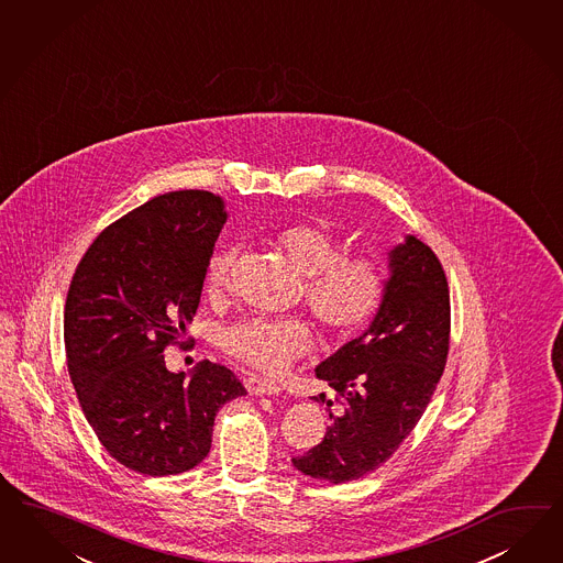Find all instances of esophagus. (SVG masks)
Listing matches in <instances>:
<instances>
[{
  "instance_id": "obj_1",
  "label": "esophagus",
  "mask_w": 563,
  "mask_h": 563,
  "mask_svg": "<svg viewBox=\"0 0 563 563\" xmlns=\"http://www.w3.org/2000/svg\"><path fill=\"white\" fill-rule=\"evenodd\" d=\"M244 386L251 395H267V397H275L282 393V386L275 385L267 378H258V376H251L244 380Z\"/></svg>"
}]
</instances>
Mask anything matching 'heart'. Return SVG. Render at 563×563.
<instances>
[{
    "label": "heart",
    "mask_w": 563,
    "mask_h": 563,
    "mask_svg": "<svg viewBox=\"0 0 563 563\" xmlns=\"http://www.w3.org/2000/svg\"><path fill=\"white\" fill-rule=\"evenodd\" d=\"M272 242L289 265L306 277L305 300L322 329L335 339L354 338L378 312L385 272L374 257H343L333 232L319 224L284 225ZM236 265V249L224 246L209 258L206 288L222 294ZM225 354L261 374H282L310 350V329L300 319H244L220 335Z\"/></svg>",
    "instance_id": "b5f03b06"
}]
</instances>
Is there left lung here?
<instances>
[{
  "label": "left lung",
  "instance_id": "left-lung-1",
  "mask_svg": "<svg viewBox=\"0 0 563 563\" xmlns=\"http://www.w3.org/2000/svg\"><path fill=\"white\" fill-rule=\"evenodd\" d=\"M449 335L444 269L428 244L407 234L388 251L385 296L368 329L314 369L338 399L314 397L327 402L331 426L294 466L317 482L345 483L388 461L434 395Z\"/></svg>",
  "mask_w": 563,
  "mask_h": 563
}]
</instances>
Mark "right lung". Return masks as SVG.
Returning <instances> with one entry per match:
<instances>
[{
	"label": "right lung",
	"mask_w": 563,
	"mask_h": 563,
	"mask_svg": "<svg viewBox=\"0 0 563 563\" xmlns=\"http://www.w3.org/2000/svg\"><path fill=\"white\" fill-rule=\"evenodd\" d=\"M225 218L220 195H158L98 234L67 291L65 352L81 411L135 473L199 465L220 407L246 395L225 366L170 372L162 355L194 321Z\"/></svg>",
	"instance_id": "right-lung-1"
}]
</instances>
